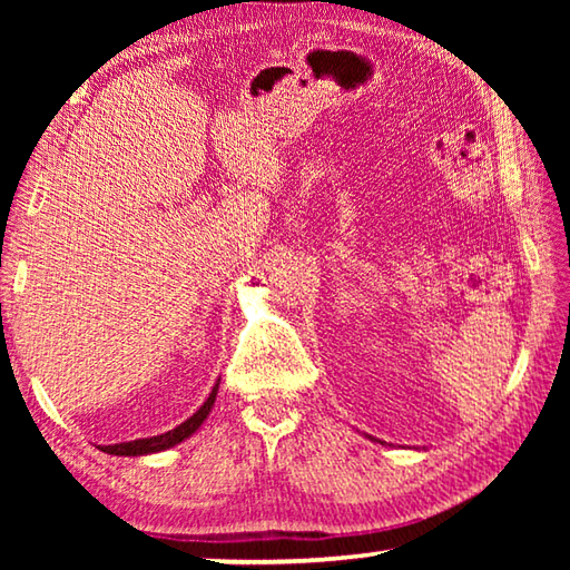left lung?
I'll return each instance as SVG.
<instances>
[{"instance_id":"left-lung-1","label":"left lung","mask_w":570,"mask_h":570,"mask_svg":"<svg viewBox=\"0 0 570 570\" xmlns=\"http://www.w3.org/2000/svg\"><path fill=\"white\" fill-rule=\"evenodd\" d=\"M366 438H370V435H366ZM370 440H374V438H370ZM380 442V440H377ZM382 445H384V442H382Z\"/></svg>"}]
</instances>
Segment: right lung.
Masks as SVG:
<instances>
[{"label": "right lung", "mask_w": 570, "mask_h": 570, "mask_svg": "<svg viewBox=\"0 0 570 570\" xmlns=\"http://www.w3.org/2000/svg\"><path fill=\"white\" fill-rule=\"evenodd\" d=\"M218 384H220V380L214 384V390H210L208 400L200 404V407L193 412L186 422H180L176 430H168V432H163V435H153V438L118 442V445H100V450L108 452V455L140 458V455H153V452H163V450H170V448L180 445L183 440H188L190 435H196V432L200 430V424H204L206 417L210 414V410H214V402H216V394H218Z\"/></svg>", "instance_id": "add662e5"}]
</instances>
